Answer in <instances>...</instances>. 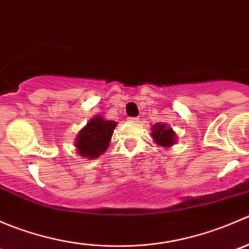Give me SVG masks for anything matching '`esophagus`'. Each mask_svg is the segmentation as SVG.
I'll return each instance as SVG.
<instances>
[{"mask_svg": "<svg viewBox=\"0 0 249 249\" xmlns=\"http://www.w3.org/2000/svg\"><path fill=\"white\" fill-rule=\"evenodd\" d=\"M137 120H139V118H129V122L135 123V122H137Z\"/></svg>", "mask_w": 249, "mask_h": 249, "instance_id": "esophagus-1", "label": "esophagus"}]
</instances>
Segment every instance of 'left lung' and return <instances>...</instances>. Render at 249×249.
I'll return each instance as SVG.
<instances>
[{
  "mask_svg": "<svg viewBox=\"0 0 249 249\" xmlns=\"http://www.w3.org/2000/svg\"><path fill=\"white\" fill-rule=\"evenodd\" d=\"M153 139H154L157 144L161 147H170L175 143V132L172 129L166 127L165 124H157L153 126Z\"/></svg>",
  "mask_w": 249,
  "mask_h": 249,
  "instance_id": "1",
  "label": "left lung"
}]
</instances>
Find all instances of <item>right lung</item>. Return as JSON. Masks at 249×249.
Returning <instances> with one entry per match:
<instances>
[{
  "mask_svg": "<svg viewBox=\"0 0 249 249\" xmlns=\"http://www.w3.org/2000/svg\"><path fill=\"white\" fill-rule=\"evenodd\" d=\"M115 122H108L97 115L79 132L76 147L80 157L96 159L108 148Z\"/></svg>",
  "mask_w": 249,
  "mask_h": 249,
  "instance_id": "obj_1",
  "label": "right lung"
}]
</instances>
